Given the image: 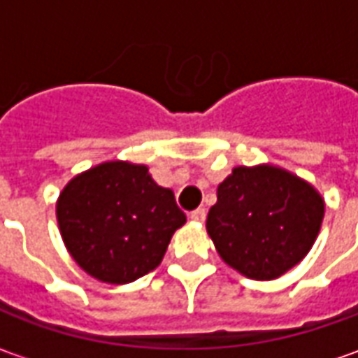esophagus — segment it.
Wrapping results in <instances>:
<instances>
[{
  "instance_id": "esophagus-1",
  "label": "esophagus",
  "mask_w": 358,
  "mask_h": 358,
  "mask_svg": "<svg viewBox=\"0 0 358 358\" xmlns=\"http://www.w3.org/2000/svg\"><path fill=\"white\" fill-rule=\"evenodd\" d=\"M205 217H207V213H205V209H201V207L189 213V218H192V220H195V222H203V220H205Z\"/></svg>"
}]
</instances>
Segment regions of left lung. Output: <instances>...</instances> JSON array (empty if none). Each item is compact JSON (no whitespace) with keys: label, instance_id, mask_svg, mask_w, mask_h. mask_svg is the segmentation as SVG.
I'll return each instance as SVG.
<instances>
[{"label":"left lung","instance_id":"obj_1","mask_svg":"<svg viewBox=\"0 0 358 358\" xmlns=\"http://www.w3.org/2000/svg\"><path fill=\"white\" fill-rule=\"evenodd\" d=\"M322 218V197L307 182L274 166H238L218 186L207 232L232 268L274 280L307 255Z\"/></svg>","mask_w":358,"mask_h":358}]
</instances>
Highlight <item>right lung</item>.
<instances>
[{"label": "right lung", "instance_id": "add662e5", "mask_svg": "<svg viewBox=\"0 0 358 358\" xmlns=\"http://www.w3.org/2000/svg\"><path fill=\"white\" fill-rule=\"evenodd\" d=\"M57 220L80 268L107 284H128L161 264L186 215L148 166L113 161L69 182Z\"/></svg>", "mask_w": 358, "mask_h": 358}]
</instances>
